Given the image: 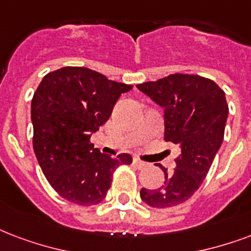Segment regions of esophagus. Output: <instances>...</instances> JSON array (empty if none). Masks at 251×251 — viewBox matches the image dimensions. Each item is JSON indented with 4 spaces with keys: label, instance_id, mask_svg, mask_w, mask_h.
<instances>
[{
    "label": "esophagus",
    "instance_id": "34e87169",
    "mask_svg": "<svg viewBox=\"0 0 251 251\" xmlns=\"http://www.w3.org/2000/svg\"><path fill=\"white\" fill-rule=\"evenodd\" d=\"M133 162H134V164H135V166H137L138 168H143V167H146V166H147L146 162H143V160H141L139 158H134Z\"/></svg>",
    "mask_w": 251,
    "mask_h": 251
}]
</instances>
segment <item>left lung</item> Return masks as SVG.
<instances>
[{"instance_id": "obj_1", "label": "left lung", "mask_w": 251, "mask_h": 251, "mask_svg": "<svg viewBox=\"0 0 251 251\" xmlns=\"http://www.w3.org/2000/svg\"><path fill=\"white\" fill-rule=\"evenodd\" d=\"M164 109V141L180 147L176 168L164 172L158 189H141V199L152 208L187 201L199 189L224 141L227 108L225 92L199 75L174 74L137 85Z\"/></svg>"}]
</instances>
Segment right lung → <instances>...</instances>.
<instances>
[{
	"label": "right lung",
	"instance_id": "add662e5",
	"mask_svg": "<svg viewBox=\"0 0 251 251\" xmlns=\"http://www.w3.org/2000/svg\"><path fill=\"white\" fill-rule=\"evenodd\" d=\"M133 85L108 80L85 67L50 72L31 101L32 146L38 163L57 194L79 205L105 199L114 170L130 164V154L112 158L91 143L108 121L113 106Z\"/></svg>",
	"mask_w": 251,
	"mask_h": 251
}]
</instances>
